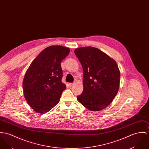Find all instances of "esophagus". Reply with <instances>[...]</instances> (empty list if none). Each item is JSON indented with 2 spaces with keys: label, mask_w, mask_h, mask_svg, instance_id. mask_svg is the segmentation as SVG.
<instances>
[{
  "label": "esophagus",
  "mask_w": 149,
  "mask_h": 149,
  "mask_svg": "<svg viewBox=\"0 0 149 149\" xmlns=\"http://www.w3.org/2000/svg\"><path fill=\"white\" fill-rule=\"evenodd\" d=\"M74 84H75V83H74V82H72V83H69V86H73Z\"/></svg>",
  "instance_id": "obj_1"
}]
</instances>
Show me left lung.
<instances>
[{"label":"left lung","mask_w":149,"mask_h":149,"mask_svg":"<svg viewBox=\"0 0 149 149\" xmlns=\"http://www.w3.org/2000/svg\"><path fill=\"white\" fill-rule=\"evenodd\" d=\"M74 52L84 72V89L77 97L79 102L91 111L107 108L120 87V72L116 61L92 47L76 48Z\"/></svg>","instance_id":"left-lung-1"}]
</instances>
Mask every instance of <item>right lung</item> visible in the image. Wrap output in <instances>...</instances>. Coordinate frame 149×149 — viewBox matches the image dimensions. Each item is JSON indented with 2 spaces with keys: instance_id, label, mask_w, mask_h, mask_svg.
<instances>
[{
  "instance_id": "1",
  "label": "right lung",
  "mask_w": 149,
  "mask_h": 149,
  "mask_svg": "<svg viewBox=\"0 0 149 149\" xmlns=\"http://www.w3.org/2000/svg\"><path fill=\"white\" fill-rule=\"evenodd\" d=\"M70 52L69 48L61 45L49 46L32 62L23 82L27 103L38 113H46L60 101L66 89L61 82V63Z\"/></svg>"
}]
</instances>
